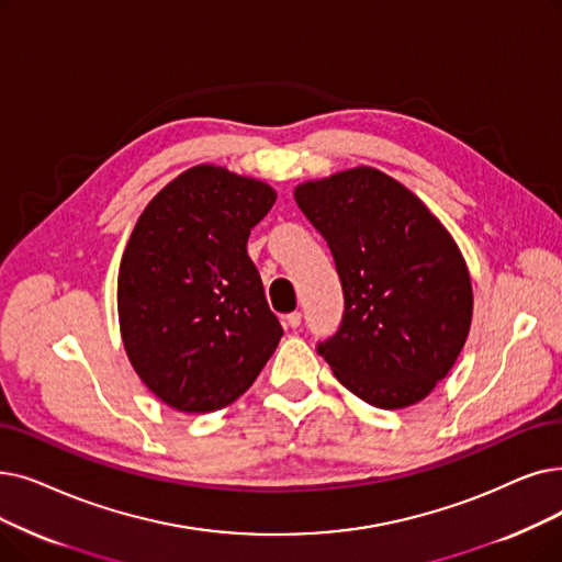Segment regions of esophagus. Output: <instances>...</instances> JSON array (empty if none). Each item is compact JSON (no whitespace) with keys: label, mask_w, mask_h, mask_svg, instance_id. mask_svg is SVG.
I'll list each match as a JSON object with an SVG mask.
<instances>
[{"label":"esophagus","mask_w":562,"mask_h":562,"mask_svg":"<svg viewBox=\"0 0 562 562\" xmlns=\"http://www.w3.org/2000/svg\"><path fill=\"white\" fill-rule=\"evenodd\" d=\"M284 322H286L289 328H299L301 322H303V314L301 312H291V314L284 316Z\"/></svg>","instance_id":"esophagus-1"}]
</instances>
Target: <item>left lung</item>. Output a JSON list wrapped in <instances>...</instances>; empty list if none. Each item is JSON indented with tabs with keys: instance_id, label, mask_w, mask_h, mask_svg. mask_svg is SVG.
Wrapping results in <instances>:
<instances>
[{
	"instance_id": "1",
	"label": "left lung",
	"mask_w": 562,
	"mask_h": 562,
	"mask_svg": "<svg viewBox=\"0 0 562 562\" xmlns=\"http://www.w3.org/2000/svg\"><path fill=\"white\" fill-rule=\"evenodd\" d=\"M294 200L326 238L345 291L339 330L316 351L362 402L418 404L452 370L473 319L469 266L452 234L368 165L305 181Z\"/></svg>"
}]
</instances>
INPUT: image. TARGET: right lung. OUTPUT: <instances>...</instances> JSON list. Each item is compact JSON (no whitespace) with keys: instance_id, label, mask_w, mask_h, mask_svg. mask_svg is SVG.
<instances>
[{"instance_id":"1","label":"right lung","mask_w":562,"mask_h":562,"mask_svg":"<svg viewBox=\"0 0 562 562\" xmlns=\"http://www.w3.org/2000/svg\"><path fill=\"white\" fill-rule=\"evenodd\" d=\"M276 190L217 165L169 181L137 217L116 280L126 356L151 393L183 413L238 400L278 349L282 326L248 257Z\"/></svg>"}]
</instances>
